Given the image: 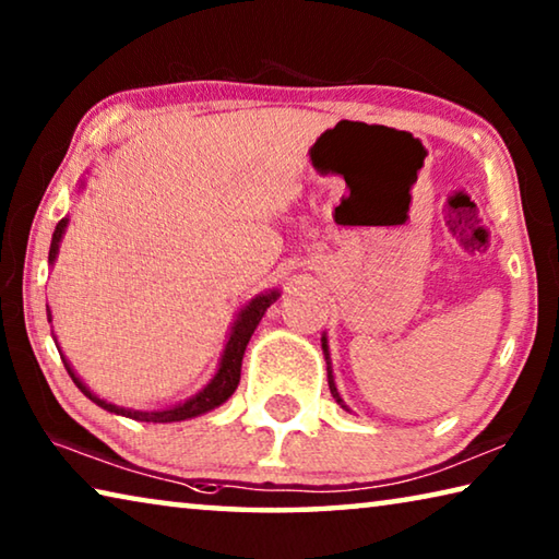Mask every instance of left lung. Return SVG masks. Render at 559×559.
<instances>
[{
    "instance_id": "1",
    "label": "left lung",
    "mask_w": 559,
    "mask_h": 559,
    "mask_svg": "<svg viewBox=\"0 0 559 559\" xmlns=\"http://www.w3.org/2000/svg\"><path fill=\"white\" fill-rule=\"evenodd\" d=\"M320 343H323V355H325V362H328V384H330V394L335 396V402L343 406L345 412H349V406L345 404V400L343 396H340V392H337V386H335V377H333V362H330V347H328V335H323L320 337Z\"/></svg>"
}]
</instances>
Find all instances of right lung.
Listing matches in <instances>:
<instances>
[{
  "instance_id": "add662e5",
  "label": "right lung",
  "mask_w": 559,
  "mask_h": 559,
  "mask_svg": "<svg viewBox=\"0 0 559 559\" xmlns=\"http://www.w3.org/2000/svg\"><path fill=\"white\" fill-rule=\"evenodd\" d=\"M86 187V182H81L79 189ZM66 226H69V216H63V219L56 224L53 236H51V249H49V263L53 266V261L59 259V246L61 239L66 234ZM281 298V290L278 288H271V290H263L259 296H253L246 306L236 313V320L231 323L229 335H226V343L222 349V357H219V367H216V372L210 382H206L200 392L189 396V400L173 404V406H165V409H130V406H118L108 400H100L96 392L88 390V384L81 380L79 374L73 372V367L66 355H61L66 370H69L73 384L79 386V390L88 396L91 402H96L100 409H106L110 414H120V416H128V419H135V421H150V424H167V421H185V419H194V416L206 414L216 409V406H222L229 396L236 392V386H239L241 380V359L246 353V345H249V340L253 335V330L261 323V318L266 310L273 306ZM49 323H51V310H49ZM56 340V335H53ZM61 353V347H59Z\"/></svg>"
}]
</instances>
